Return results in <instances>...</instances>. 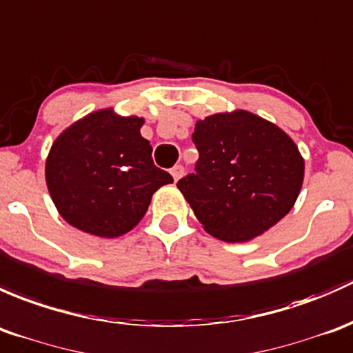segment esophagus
Listing matches in <instances>:
<instances>
[{"mask_svg":"<svg viewBox=\"0 0 353 353\" xmlns=\"http://www.w3.org/2000/svg\"><path fill=\"white\" fill-rule=\"evenodd\" d=\"M170 173H172L173 180L178 181V180H180L181 176H183V173H185V168H183V166H181V165H175V166H173L172 170H170Z\"/></svg>","mask_w":353,"mask_h":353,"instance_id":"esophagus-1","label":"esophagus"}]
</instances>
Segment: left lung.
Listing matches in <instances>:
<instances>
[{"mask_svg":"<svg viewBox=\"0 0 353 353\" xmlns=\"http://www.w3.org/2000/svg\"><path fill=\"white\" fill-rule=\"evenodd\" d=\"M195 172L176 187L203 230L223 241H248L292 209L304 178L294 141L250 112L216 114L195 123Z\"/></svg>","mask_w":353,"mask_h":353,"instance_id":"1","label":"left lung"}]
</instances>
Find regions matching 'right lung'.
Returning <instances> with one entry per match:
<instances>
[{"instance_id":"1","label":"right lung","mask_w":353,"mask_h":353,"mask_svg":"<svg viewBox=\"0 0 353 353\" xmlns=\"http://www.w3.org/2000/svg\"><path fill=\"white\" fill-rule=\"evenodd\" d=\"M144 121L100 110L72 123L46 163L50 197L71 226L117 238L146 214L151 197L173 176L152 163Z\"/></svg>"}]
</instances>
